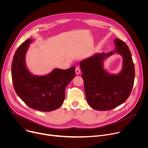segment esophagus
I'll return each mask as SVG.
<instances>
[{
  "mask_svg": "<svg viewBox=\"0 0 148 148\" xmlns=\"http://www.w3.org/2000/svg\"><path fill=\"white\" fill-rule=\"evenodd\" d=\"M80 72H81V70H80L79 67H76V68H75V73H76V74H79L80 73Z\"/></svg>",
  "mask_w": 148,
  "mask_h": 148,
  "instance_id": "1",
  "label": "esophagus"
}]
</instances>
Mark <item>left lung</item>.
Returning a JSON list of instances; mask_svg holds the SVG:
<instances>
[{
  "label": "left lung",
  "instance_id": "8db88e82",
  "mask_svg": "<svg viewBox=\"0 0 148 148\" xmlns=\"http://www.w3.org/2000/svg\"><path fill=\"white\" fill-rule=\"evenodd\" d=\"M114 41V51L97 53L80 62L87 101L91 108L98 111L111 110L123 103L134 86L135 72L130 50L120 39ZM115 52L123 57V70L118 75H110L103 69V62Z\"/></svg>",
  "mask_w": 148,
  "mask_h": 148
}]
</instances>
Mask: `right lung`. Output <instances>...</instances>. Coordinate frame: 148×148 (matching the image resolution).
I'll use <instances>...</instances> for the list:
<instances>
[{"label":"right lung","instance_id":"obj_1","mask_svg":"<svg viewBox=\"0 0 148 148\" xmlns=\"http://www.w3.org/2000/svg\"><path fill=\"white\" fill-rule=\"evenodd\" d=\"M30 38L17 49L12 61V77L17 95L30 108L43 112L58 109L65 99V89L75 77V67L67 70L56 69L43 76L34 75L29 72L25 56Z\"/></svg>","mask_w":148,"mask_h":148}]
</instances>
